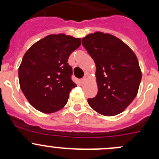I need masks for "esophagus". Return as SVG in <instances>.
Instances as JSON below:
<instances>
[{"instance_id": "34e87169", "label": "esophagus", "mask_w": 159, "mask_h": 159, "mask_svg": "<svg viewBox=\"0 0 159 159\" xmlns=\"http://www.w3.org/2000/svg\"><path fill=\"white\" fill-rule=\"evenodd\" d=\"M87 81H88L87 78H85V77H84V78H83L82 79H81L80 81H81V84H84L86 82H87Z\"/></svg>"}]
</instances>
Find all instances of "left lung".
Returning <instances> with one entry per match:
<instances>
[{"label":"left lung","instance_id":"obj_1","mask_svg":"<svg viewBox=\"0 0 159 159\" xmlns=\"http://www.w3.org/2000/svg\"><path fill=\"white\" fill-rule=\"evenodd\" d=\"M94 61L98 94L88 99L94 111L105 116L121 113L137 95L142 71L135 54L119 38L95 32L82 38Z\"/></svg>","mask_w":159,"mask_h":159}]
</instances>
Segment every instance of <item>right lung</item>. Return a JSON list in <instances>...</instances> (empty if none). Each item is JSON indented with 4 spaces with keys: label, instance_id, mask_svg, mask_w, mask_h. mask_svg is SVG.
I'll return each mask as SVG.
<instances>
[{
    "label": "right lung",
    "instance_id": "right-lung-1",
    "mask_svg": "<svg viewBox=\"0 0 159 159\" xmlns=\"http://www.w3.org/2000/svg\"><path fill=\"white\" fill-rule=\"evenodd\" d=\"M81 38L64 34H50L27 51L18 69L20 87L29 103L43 113H53L67 104L72 81L70 54Z\"/></svg>",
    "mask_w": 159,
    "mask_h": 159
}]
</instances>
